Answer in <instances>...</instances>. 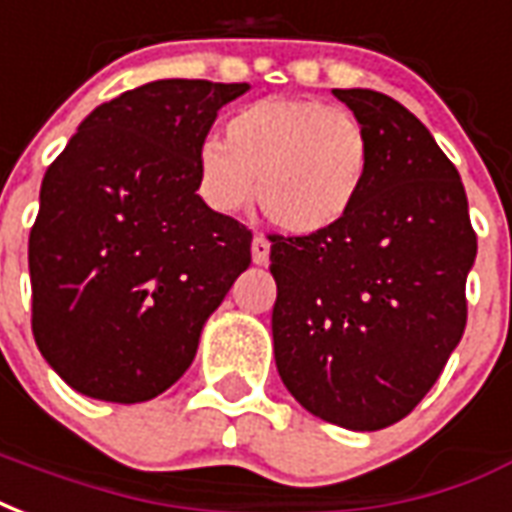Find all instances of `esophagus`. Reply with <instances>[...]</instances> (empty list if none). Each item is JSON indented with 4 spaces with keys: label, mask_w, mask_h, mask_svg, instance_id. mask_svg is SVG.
I'll list each match as a JSON object with an SVG mask.
<instances>
[{
    "label": "esophagus",
    "mask_w": 512,
    "mask_h": 512,
    "mask_svg": "<svg viewBox=\"0 0 512 512\" xmlns=\"http://www.w3.org/2000/svg\"><path fill=\"white\" fill-rule=\"evenodd\" d=\"M268 255H271V244H268L266 236L257 233V236L252 238V260H255L257 266H266Z\"/></svg>",
    "instance_id": "obj_1"
}]
</instances>
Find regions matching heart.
Segmentation results:
<instances>
[{
    "mask_svg": "<svg viewBox=\"0 0 512 512\" xmlns=\"http://www.w3.org/2000/svg\"><path fill=\"white\" fill-rule=\"evenodd\" d=\"M372 173V138L350 108L309 97H268L225 121V143L198 149V192L219 214L255 198L271 225L317 236L342 225Z\"/></svg>",
    "mask_w": 512,
    "mask_h": 512,
    "instance_id": "1",
    "label": "heart"
}]
</instances>
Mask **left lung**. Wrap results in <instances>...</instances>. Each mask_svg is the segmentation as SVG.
I'll use <instances>...</instances> for the list:
<instances>
[{
  "label": "left lung",
  "mask_w": 512,
  "mask_h": 512,
  "mask_svg": "<svg viewBox=\"0 0 512 512\" xmlns=\"http://www.w3.org/2000/svg\"><path fill=\"white\" fill-rule=\"evenodd\" d=\"M333 94L369 130L372 173L342 225L268 236L274 355L301 407L377 431L418 407L461 342L478 236L456 165L401 102Z\"/></svg>",
  "instance_id": "obj_1"
}]
</instances>
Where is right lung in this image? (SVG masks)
Listing matches in <instances>:
<instances>
[{
	"label": "right lung",
	"instance_id": "right-lung-1",
	"mask_svg": "<svg viewBox=\"0 0 512 512\" xmlns=\"http://www.w3.org/2000/svg\"><path fill=\"white\" fill-rule=\"evenodd\" d=\"M246 83L168 78L97 105L45 170L29 233L32 333L70 388L168 391L252 263V230L198 195V149Z\"/></svg>",
	"mask_w": 512,
	"mask_h": 512
}]
</instances>
